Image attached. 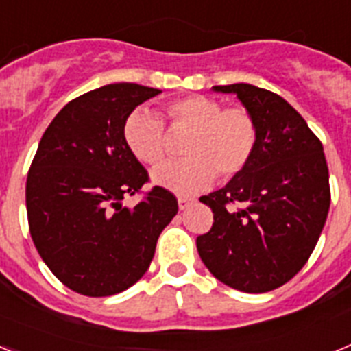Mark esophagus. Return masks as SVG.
<instances>
[{
	"label": "esophagus",
	"mask_w": 351,
	"mask_h": 351,
	"mask_svg": "<svg viewBox=\"0 0 351 351\" xmlns=\"http://www.w3.org/2000/svg\"><path fill=\"white\" fill-rule=\"evenodd\" d=\"M191 202H193V198H188V197H179V198H178L179 209H181V210L188 209V207L191 206Z\"/></svg>",
	"instance_id": "esophagus-1"
}]
</instances>
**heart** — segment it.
<instances>
[{
    "mask_svg": "<svg viewBox=\"0 0 351 351\" xmlns=\"http://www.w3.org/2000/svg\"><path fill=\"white\" fill-rule=\"evenodd\" d=\"M172 126L191 130L184 145L188 158L167 161L153 172V181L176 193L202 190L219 176L234 178L250 163L258 141L255 117L243 107H226L213 96L190 95L165 107ZM123 138L145 165H156L167 153L165 128L147 108H135L123 125Z\"/></svg>",
    "mask_w": 351,
    "mask_h": 351,
    "instance_id": "b5f03b06",
    "label": "heart"
}]
</instances>
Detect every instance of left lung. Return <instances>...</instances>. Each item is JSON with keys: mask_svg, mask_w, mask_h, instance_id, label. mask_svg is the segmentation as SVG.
<instances>
[{"mask_svg": "<svg viewBox=\"0 0 351 351\" xmlns=\"http://www.w3.org/2000/svg\"><path fill=\"white\" fill-rule=\"evenodd\" d=\"M213 89L237 95L255 117L258 141L225 188L200 197L214 223L197 237V250L216 280L263 293L304 267L324 230L330 207L324 145L280 95L243 82Z\"/></svg>", "mask_w": 351, "mask_h": 351, "instance_id": "left-lung-1", "label": "left lung"}]
</instances>
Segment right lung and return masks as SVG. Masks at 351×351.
<instances>
[{
	"mask_svg": "<svg viewBox=\"0 0 351 351\" xmlns=\"http://www.w3.org/2000/svg\"><path fill=\"white\" fill-rule=\"evenodd\" d=\"M160 89L108 84L61 108L27 172L29 234L52 274L70 290L107 297L137 283L154 256L178 200L154 186L130 209L147 170L123 138L130 112Z\"/></svg>",
	"mask_w": 351,
	"mask_h": 351,
	"instance_id": "1",
	"label": "right lung"
}]
</instances>
